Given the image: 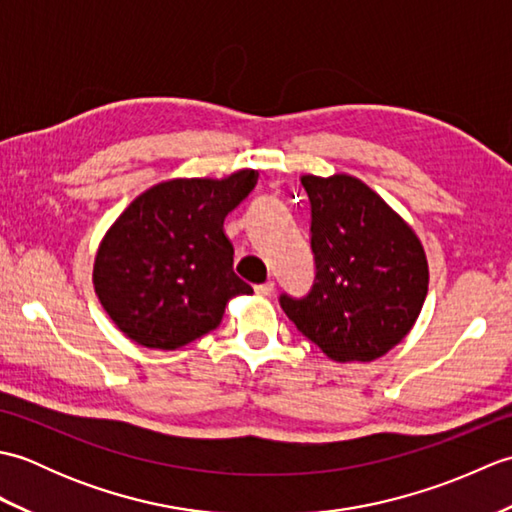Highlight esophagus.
<instances>
[{
  "label": "esophagus",
  "mask_w": 512,
  "mask_h": 512,
  "mask_svg": "<svg viewBox=\"0 0 512 512\" xmlns=\"http://www.w3.org/2000/svg\"><path fill=\"white\" fill-rule=\"evenodd\" d=\"M273 288H275V281L270 279V281H264V284H257V286H255V292H257L259 297H268L270 292H273Z\"/></svg>",
  "instance_id": "34e87169"
}]
</instances>
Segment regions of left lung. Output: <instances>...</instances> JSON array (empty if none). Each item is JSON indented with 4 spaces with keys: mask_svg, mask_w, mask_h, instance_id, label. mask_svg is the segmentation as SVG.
I'll return each mask as SVG.
<instances>
[{
    "mask_svg": "<svg viewBox=\"0 0 512 512\" xmlns=\"http://www.w3.org/2000/svg\"><path fill=\"white\" fill-rule=\"evenodd\" d=\"M310 200L314 281L279 303L297 330L334 361H374L405 339L429 286L416 233L352 176H303Z\"/></svg>",
    "mask_w": 512,
    "mask_h": 512,
    "instance_id": "8db88e82",
    "label": "left lung"
}]
</instances>
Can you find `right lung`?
<instances>
[{
    "label": "right lung",
    "mask_w": 512,
    "mask_h": 512,
    "mask_svg": "<svg viewBox=\"0 0 512 512\" xmlns=\"http://www.w3.org/2000/svg\"><path fill=\"white\" fill-rule=\"evenodd\" d=\"M255 184L250 169L169 180L127 206L94 264V290L118 330L138 345L178 350L215 330L233 297L253 292L233 270L224 217Z\"/></svg>",
    "instance_id": "1"
}]
</instances>
